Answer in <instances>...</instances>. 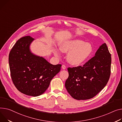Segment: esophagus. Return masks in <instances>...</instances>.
Segmentation results:
<instances>
[{"label": "esophagus", "mask_w": 122, "mask_h": 122, "mask_svg": "<svg viewBox=\"0 0 122 122\" xmlns=\"http://www.w3.org/2000/svg\"><path fill=\"white\" fill-rule=\"evenodd\" d=\"M62 68L63 70H65L66 67V66L64 65H63L62 66Z\"/></svg>", "instance_id": "1"}]
</instances>
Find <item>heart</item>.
Segmentation results:
<instances>
[{"mask_svg":"<svg viewBox=\"0 0 122 122\" xmlns=\"http://www.w3.org/2000/svg\"><path fill=\"white\" fill-rule=\"evenodd\" d=\"M60 50L64 53H68L67 60L72 65L78 66L86 61L92 54L93 47L89 43L80 39L66 40L59 46ZM54 54L58 56V51L55 50Z\"/></svg>","mask_w":122,"mask_h":122,"instance_id":"b5f03b06","label":"heart"}]
</instances>
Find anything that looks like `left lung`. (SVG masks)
Masks as SVG:
<instances>
[{"label":"left lung","instance_id":"8db88e82","mask_svg":"<svg viewBox=\"0 0 122 122\" xmlns=\"http://www.w3.org/2000/svg\"><path fill=\"white\" fill-rule=\"evenodd\" d=\"M111 57L105 43L95 56L83 66L68 68L65 82L67 91L73 98L85 100L93 98L106 86L110 75Z\"/></svg>","mask_w":122,"mask_h":122}]
</instances>
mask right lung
Instances as JSON below:
<instances>
[{"mask_svg": "<svg viewBox=\"0 0 122 122\" xmlns=\"http://www.w3.org/2000/svg\"><path fill=\"white\" fill-rule=\"evenodd\" d=\"M34 40L27 36L17 41L10 52L9 64L12 81L18 90L37 97L46 91L52 79L60 71L61 65H54L32 53L30 46Z\"/></svg>", "mask_w": 122, "mask_h": 122, "instance_id": "right-lung-1", "label": "right lung"}]
</instances>
